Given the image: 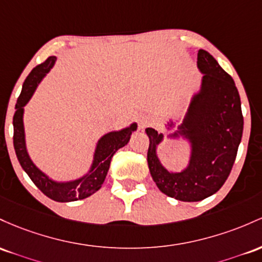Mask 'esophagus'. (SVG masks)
<instances>
[{
    "label": "esophagus",
    "mask_w": 262,
    "mask_h": 262,
    "mask_svg": "<svg viewBox=\"0 0 262 262\" xmlns=\"http://www.w3.org/2000/svg\"><path fill=\"white\" fill-rule=\"evenodd\" d=\"M137 122H139V128L140 130H143L147 125H148V119L146 116H140L137 119Z\"/></svg>",
    "instance_id": "34e87169"
}]
</instances>
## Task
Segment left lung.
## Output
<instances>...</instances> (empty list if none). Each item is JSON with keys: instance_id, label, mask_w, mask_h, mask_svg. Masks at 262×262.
Returning a JSON list of instances; mask_svg holds the SVG:
<instances>
[{"instance_id": "obj_1", "label": "left lung", "mask_w": 262, "mask_h": 262, "mask_svg": "<svg viewBox=\"0 0 262 262\" xmlns=\"http://www.w3.org/2000/svg\"><path fill=\"white\" fill-rule=\"evenodd\" d=\"M196 67L203 74L201 89L193 95L183 122L170 139L189 142L188 166L170 172L161 163L157 146L163 134L147 127V162L156 186L166 195L182 202H199L213 195L228 179L243 136L244 117L239 92L230 75L213 55L199 49ZM168 128L174 122L167 123Z\"/></svg>"}]
</instances>
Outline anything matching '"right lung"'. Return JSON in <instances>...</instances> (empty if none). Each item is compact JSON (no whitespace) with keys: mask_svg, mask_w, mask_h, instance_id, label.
<instances>
[{"mask_svg":"<svg viewBox=\"0 0 262 262\" xmlns=\"http://www.w3.org/2000/svg\"><path fill=\"white\" fill-rule=\"evenodd\" d=\"M57 58L49 57L44 63L39 64L29 73L22 86V92L16 104V111L13 116V146L19 164L25 172L29 176L38 189L48 198L55 202L67 203L84 199L94 194L101 188L110 168V162L115 152L121 147L126 146L130 141L132 132L137 130V123H131L128 127L119 131H111L105 134L98 141L94 152V160L89 172L83 177L74 181L58 182L42 172L29 157L27 146H26L25 125H23V113L29 99L36 92L38 84L49 73L54 66Z\"/></svg>","mask_w":262,"mask_h":262,"instance_id":"1","label":"right lung"}]
</instances>
